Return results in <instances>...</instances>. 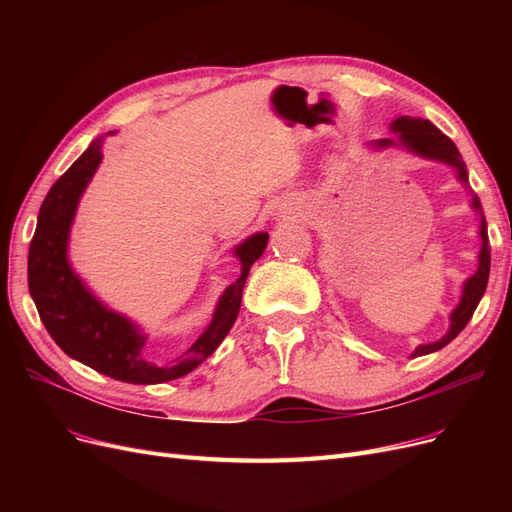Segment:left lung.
I'll return each instance as SVG.
<instances>
[{"mask_svg": "<svg viewBox=\"0 0 512 512\" xmlns=\"http://www.w3.org/2000/svg\"><path fill=\"white\" fill-rule=\"evenodd\" d=\"M393 130L399 132L401 145H406L408 149L418 153V156H425V158H431V160H442L446 164L455 166L459 170V179L468 181L466 164H463L461 153L457 151L455 143L446 134H442L436 126H433L431 121L399 117V119L393 121ZM391 143H393L391 138H382V141H378L376 145L384 147V145H391ZM474 207L480 209L478 198H474ZM480 237H483V250H480V254H478V271L466 282V288H463L461 303L451 316V331H448L436 344L418 346L414 356L436 352V350L444 348L446 344H451L453 339L463 331V327H466V324L470 322L478 301L483 299L487 282H489V267H491V247H489L485 220H483V224H480Z\"/></svg>", "mask_w": 512, "mask_h": 512, "instance_id": "obj_1", "label": "left lung"}]
</instances>
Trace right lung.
Returning a JSON list of instances; mask_svg holds the SVG:
<instances>
[{
    "label": "right lung",
    "instance_id": "right-lung-1",
    "mask_svg": "<svg viewBox=\"0 0 512 512\" xmlns=\"http://www.w3.org/2000/svg\"><path fill=\"white\" fill-rule=\"evenodd\" d=\"M102 160L100 141H94L46 194L38 213V226L29 243L27 284L38 307L40 320L55 344L72 359L130 384H158L190 374L215 352L235 324L241 294L254 262L269 241L267 232L247 239L237 247L241 277L228 286L215 309L209 329L183 354L170 361H151L145 352V337L123 316L106 309L81 284L66 260L68 232L76 203Z\"/></svg>",
    "mask_w": 512,
    "mask_h": 512
}]
</instances>
